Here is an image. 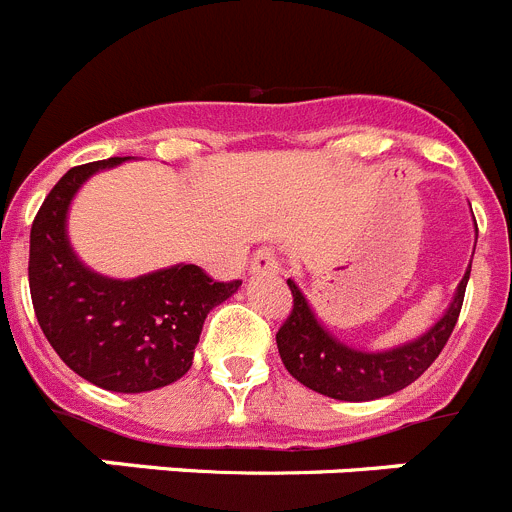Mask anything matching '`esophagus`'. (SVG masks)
I'll return each mask as SVG.
<instances>
[{
    "mask_svg": "<svg viewBox=\"0 0 512 512\" xmlns=\"http://www.w3.org/2000/svg\"><path fill=\"white\" fill-rule=\"evenodd\" d=\"M251 271L253 274H277L279 271V256L274 248H259L253 253L251 259Z\"/></svg>",
    "mask_w": 512,
    "mask_h": 512,
    "instance_id": "1",
    "label": "esophagus"
}]
</instances>
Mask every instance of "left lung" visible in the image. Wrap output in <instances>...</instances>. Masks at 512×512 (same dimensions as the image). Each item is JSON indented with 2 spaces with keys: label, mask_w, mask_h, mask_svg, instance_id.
<instances>
[{
  "label": "left lung",
  "mask_w": 512,
  "mask_h": 512,
  "mask_svg": "<svg viewBox=\"0 0 512 512\" xmlns=\"http://www.w3.org/2000/svg\"><path fill=\"white\" fill-rule=\"evenodd\" d=\"M469 271L472 266L459 282L446 315L428 333L405 346L379 351V354L359 351L330 336L310 310L300 287L287 279L292 289V312L277 333L279 356L297 382L333 400L364 402L395 395L413 384L438 359L449 341L451 330L459 320L461 305H464Z\"/></svg>",
  "instance_id": "left-lung-1"
}]
</instances>
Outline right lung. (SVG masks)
<instances>
[{"mask_svg":"<svg viewBox=\"0 0 512 512\" xmlns=\"http://www.w3.org/2000/svg\"><path fill=\"white\" fill-rule=\"evenodd\" d=\"M107 161L74 166L58 179L30 228V297L35 318L63 364L110 392H148L189 372L207 312L228 300L241 279L215 282L205 269L179 264L138 279L94 274L66 238L74 194Z\"/></svg>","mask_w":512,"mask_h":512,"instance_id":"obj_1","label":"right lung"}]
</instances>
